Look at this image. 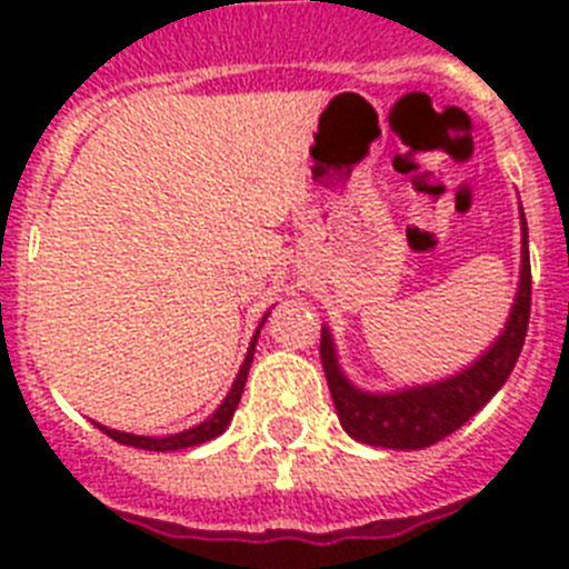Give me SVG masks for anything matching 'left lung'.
I'll return each instance as SVG.
<instances>
[{
    "label": "left lung",
    "mask_w": 569,
    "mask_h": 569,
    "mask_svg": "<svg viewBox=\"0 0 569 569\" xmlns=\"http://www.w3.org/2000/svg\"><path fill=\"white\" fill-rule=\"evenodd\" d=\"M522 212V209H520ZM522 223V266L520 286L513 298L511 316L505 321L496 342L478 357L476 363L460 369L451 378L396 389V392H366L346 378L339 366L337 346L328 328H321V366L328 378L330 396L348 437L380 446V449H428L442 437H449L460 425L472 419L490 398L505 387L508 375L517 366V357L526 342L531 312V266H529V227Z\"/></svg>",
    "instance_id": "obj_1"
}]
</instances>
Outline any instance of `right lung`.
<instances>
[{
	"mask_svg": "<svg viewBox=\"0 0 569 569\" xmlns=\"http://www.w3.org/2000/svg\"><path fill=\"white\" fill-rule=\"evenodd\" d=\"M266 319H268V312L262 316V321H259V328L266 325ZM259 328H257V333H253V339H250V348H248V355H244V363H241L239 375H236V380H232V387H230V392H227V398H223L221 405H218V410H214L209 419H203L200 425H194V428H189V431L171 433V437H141V433L114 431V428H106V425H100V422H97V428H100L102 433H109L114 442H123V446H132V449H144V451L191 449V446H200V442L214 440L218 433L227 431V425H230L232 413H236V407H239V401H241V392H244V380H248L250 363H253V351H257Z\"/></svg>",
	"mask_w": 569,
	"mask_h": 569,
	"instance_id": "obj_1",
	"label": "right lung"
}]
</instances>
